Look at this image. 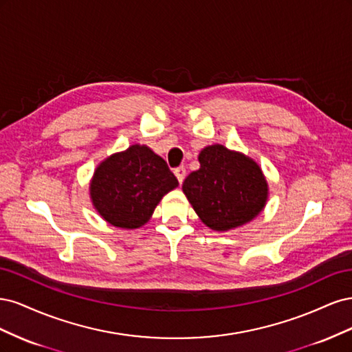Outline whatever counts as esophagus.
<instances>
[{"label": "esophagus", "instance_id": "esophagus-1", "mask_svg": "<svg viewBox=\"0 0 352 352\" xmlns=\"http://www.w3.org/2000/svg\"><path fill=\"white\" fill-rule=\"evenodd\" d=\"M175 175H176V177L179 180V184H182L184 180H185V176H186V168L184 166L175 168Z\"/></svg>", "mask_w": 352, "mask_h": 352}]
</instances>
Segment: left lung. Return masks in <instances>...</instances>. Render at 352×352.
Here are the masks:
<instances>
[{
  "label": "left lung",
  "mask_w": 352,
  "mask_h": 352,
  "mask_svg": "<svg viewBox=\"0 0 352 352\" xmlns=\"http://www.w3.org/2000/svg\"><path fill=\"white\" fill-rule=\"evenodd\" d=\"M201 167L184 182V192L204 225L229 230L252 220L267 201V182L258 164L223 145L199 153Z\"/></svg>",
  "instance_id": "1"
}]
</instances>
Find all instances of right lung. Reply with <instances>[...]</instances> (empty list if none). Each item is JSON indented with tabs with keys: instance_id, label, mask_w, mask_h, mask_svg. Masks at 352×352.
Here are the masks:
<instances>
[{
	"instance_id": "add662e5",
	"label": "right lung",
	"mask_w": 352,
	"mask_h": 352,
	"mask_svg": "<svg viewBox=\"0 0 352 352\" xmlns=\"http://www.w3.org/2000/svg\"><path fill=\"white\" fill-rule=\"evenodd\" d=\"M177 185L162 157L145 145H132L97 167L91 198L110 225L136 229L150 220L160 199Z\"/></svg>"
}]
</instances>
